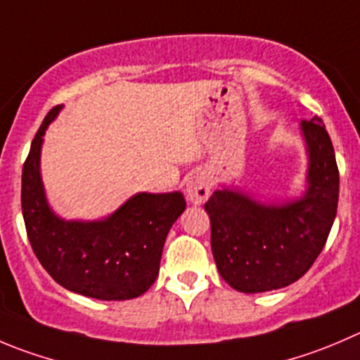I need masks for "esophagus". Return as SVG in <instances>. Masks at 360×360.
Here are the masks:
<instances>
[{
    "instance_id": "esophagus-1",
    "label": "esophagus",
    "mask_w": 360,
    "mask_h": 360,
    "mask_svg": "<svg viewBox=\"0 0 360 360\" xmlns=\"http://www.w3.org/2000/svg\"><path fill=\"white\" fill-rule=\"evenodd\" d=\"M211 179L207 174L197 172L191 174L186 179V195L193 204H204L211 195Z\"/></svg>"
}]
</instances>
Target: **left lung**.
<instances>
[{
  "label": "left lung",
  "instance_id": "obj_1",
  "mask_svg": "<svg viewBox=\"0 0 360 360\" xmlns=\"http://www.w3.org/2000/svg\"><path fill=\"white\" fill-rule=\"evenodd\" d=\"M309 188L299 200L262 205L218 190L205 202L211 250L223 280L244 294L283 288L304 276L323 250L340 198V170L322 120L302 121Z\"/></svg>",
  "mask_w": 360,
  "mask_h": 360
}]
</instances>
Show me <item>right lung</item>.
Here are the masks:
<instances>
[{
	"mask_svg": "<svg viewBox=\"0 0 360 360\" xmlns=\"http://www.w3.org/2000/svg\"><path fill=\"white\" fill-rule=\"evenodd\" d=\"M59 112L49 110L22 167L24 225L44 269L66 290L100 301H127L155 283L167 233L186 209L183 193H139L103 221H65L49 209L40 179L45 128Z\"/></svg>",
	"mask_w": 360,
	"mask_h": 360,
	"instance_id": "obj_1",
	"label": "right lung"
}]
</instances>
